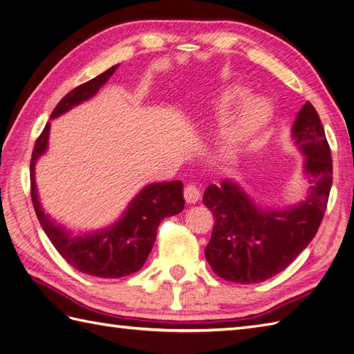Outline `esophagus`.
<instances>
[{
	"label": "esophagus",
	"instance_id": "1",
	"mask_svg": "<svg viewBox=\"0 0 354 354\" xmlns=\"http://www.w3.org/2000/svg\"><path fill=\"white\" fill-rule=\"evenodd\" d=\"M184 197H185V202L187 203H189V205L196 203L198 198H201V188H198L194 184H188L184 188Z\"/></svg>",
	"mask_w": 354,
	"mask_h": 354
}]
</instances>
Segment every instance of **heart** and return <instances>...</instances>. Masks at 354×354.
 <instances>
[{"mask_svg": "<svg viewBox=\"0 0 354 354\" xmlns=\"http://www.w3.org/2000/svg\"><path fill=\"white\" fill-rule=\"evenodd\" d=\"M247 94V88L238 84H229L215 88L206 100L205 113L207 118L212 120L227 118L218 140V152L224 157H232L239 152L243 145L269 121L272 115V109L263 98L250 97L244 100L243 98ZM234 106L237 109H234Z\"/></svg>", "mask_w": 354, "mask_h": 354, "instance_id": "1", "label": "heart"}]
</instances>
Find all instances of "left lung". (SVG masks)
Wrapping results in <instances>:
<instances>
[{"mask_svg":"<svg viewBox=\"0 0 354 354\" xmlns=\"http://www.w3.org/2000/svg\"><path fill=\"white\" fill-rule=\"evenodd\" d=\"M292 136L304 152V171L311 183L304 202L283 211L261 209L232 180L206 188L203 205L215 223L205 257L223 279L252 284L272 278L301 254L320 227L332 187V157L310 102L299 111Z\"/></svg>","mask_w":354,"mask_h":354,"instance_id":"obj_1","label":"left lung"}]
</instances>
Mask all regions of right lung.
I'll use <instances>...</instances> for the list:
<instances>
[{
  "label": "right lung",
  "instance_id": "obj_1",
  "mask_svg": "<svg viewBox=\"0 0 354 354\" xmlns=\"http://www.w3.org/2000/svg\"><path fill=\"white\" fill-rule=\"evenodd\" d=\"M116 67H111L104 73L70 91L53 109L50 118L66 113L71 107L94 97L97 91L115 73ZM49 130L50 122L46 124L39 139L35 140L30 165L31 201L44 233L67 263L84 274L100 278H120L138 272L147 261L153 247L161 220L184 209L183 183L170 180V183L149 184L133 198L120 221H116L112 227L88 233L84 236H73L50 220L39 202L34 169L35 161L48 149Z\"/></svg>",
  "mask_w": 354,
  "mask_h": 354
}]
</instances>
